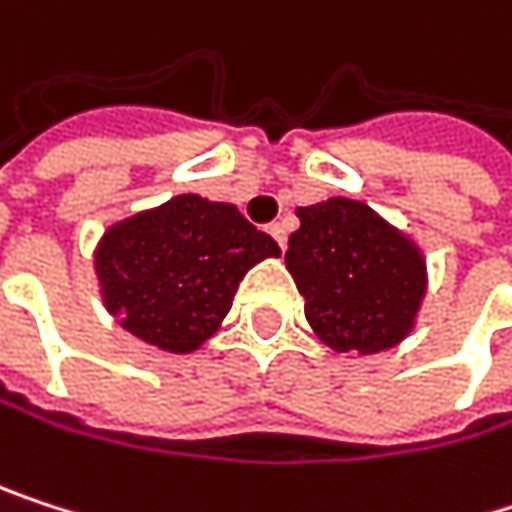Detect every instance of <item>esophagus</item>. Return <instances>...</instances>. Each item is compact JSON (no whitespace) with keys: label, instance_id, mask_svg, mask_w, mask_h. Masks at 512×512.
<instances>
[{"label":"esophagus","instance_id":"obj_1","mask_svg":"<svg viewBox=\"0 0 512 512\" xmlns=\"http://www.w3.org/2000/svg\"><path fill=\"white\" fill-rule=\"evenodd\" d=\"M267 230L273 233V239H276V242H279L282 248L288 245V227H285V221H273V224H270Z\"/></svg>","mask_w":512,"mask_h":512}]
</instances>
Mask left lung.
Here are the masks:
<instances>
[{"label": "left lung", "instance_id": "8db88e82", "mask_svg": "<svg viewBox=\"0 0 512 512\" xmlns=\"http://www.w3.org/2000/svg\"><path fill=\"white\" fill-rule=\"evenodd\" d=\"M297 215L285 264L321 342L342 354L399 345L426 294L420 248L360 200L330 197Z\"/></svg>", "mask_w": 512, "mask_h": 512}]
</instances>
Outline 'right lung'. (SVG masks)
<instances>
[{
	"label": "right lung",
	"instance_id": "obj_1",
	"mask_svg": "<svg viewBox=\"0 0 512 512\" xmlns=\"http://www.w3.org/2000/svg\"><path fill=\"white\" fill-rule=\"evenodd\" d=\"M279 242L230 203L179 194L113 224L95 251L104 306L119 324L170 354L197 351L230 312L242 276Z\"/></svg>",
	"mask_w": 512,
	"mask_h": 512
}]
</instances>
